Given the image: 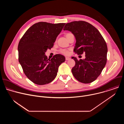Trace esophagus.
<instances>
[{
	"mask_svg": "<svg viewBox=\"0 0 124 124\" xmlns=\"http://www.w3.org/2000/svg\"><path fill=\"white\" fill-rule=\"evenodd\" d=\"M70 59V58L69 57H66V60H69Z\"/></svg>",
	"mask_w": 124,
	"mask_h": 124,
	"instance_id": "1",
	"label": "esophagus"
}]
</instances>
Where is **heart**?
I'll list each match as a JSON object with an SVG mask.
<instances>
[{
  "label": "heart",
  "mask_w": 124,
  "mask_h": 124,
  "mask_svg": "<svg viewBox=\"0 0 124 124\" xmlns=\"http://www.w3.org/2000/svg\"><path fill=\"white\" fill-rule=\"evenodd\" d=\"M71 34V33H67L66 34L65 36L67 38H68V37L70 36V35ZM59 53L61 54H64V55H68L69 54V50L66 49H61L59 50Z\"/></svg>",
  "instance_id": "1"
}]
</instances>
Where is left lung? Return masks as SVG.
I'll return each mask as SVG.
<instances>
[{
	"mask_svg": "<svg viewBox=\"0 0 124 124\" xmlns=\"http://www.w3.org/2000/svg\"><path fill=\"white\" fill-rule=\"evenodd\" d=\"M64 30H69L75 36L76 46L74 51L78 55L84 52L85 58L76 62L72 72L77 80L83 83L95 81L101 74L107 61L108 47L99 30L90 23L84 21L67 23Z\"/></svg>",
	"mask_w": 124,
	"mask_h": 124,
	"instance_id": "left-lung-1",
	"label": "left lung"
}]
</instances>
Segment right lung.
Here are the masks:
<instances>
[{"instance_id": "1", "label": "right lung", "mask_w": 124, "mask_h": 124, "mask_svg": "<svg viewBox=\"0 0 124 124\" xmlns=\"http://www.w3.org/2000/svg\"><path fill=\"white\" fill-rule=\"evenodd\" d=\"M65 24L39 22L31 26L21 39L17 47L19 61L25 76L33 83L51 82L57 76L59 66L65 61L61 54H56L51 59L45 54L54 46Z\"/></svg>"}]
</instances>
